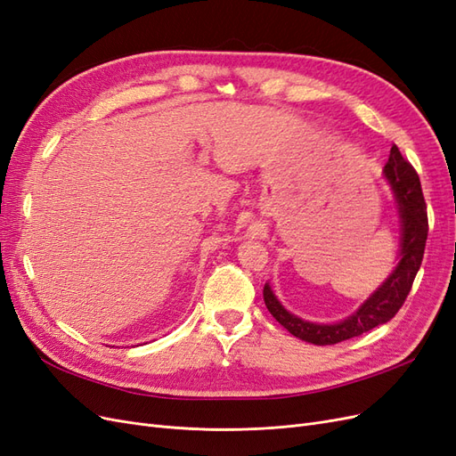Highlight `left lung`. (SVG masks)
<instances>
[{"instance_id": "1", "label": "left lung", "mask_w": 456, "mask_h": 456, "mask_svg": "<svg viewBox=\"0 0 456 456\" xmlns=\"http://www.w3.org/2000/svg\"><path fill=\"white\" fill-rule=\"evenodd\" d=\"M384 178L392 186L395 198V209L399 218V255L397 265L377 291L346 320L335 323H315L289 312L280 298L272 291L270 283L265 285V302L268 312L280 322L293 337L306 340L317 346L338 344L382 323H388L411 291L412 281L422 265L424 247L428 238V215L420 188V178L412 165L402 156L397 146H392L390 158L384 165Z\"/></svg>"}]
</instances>
